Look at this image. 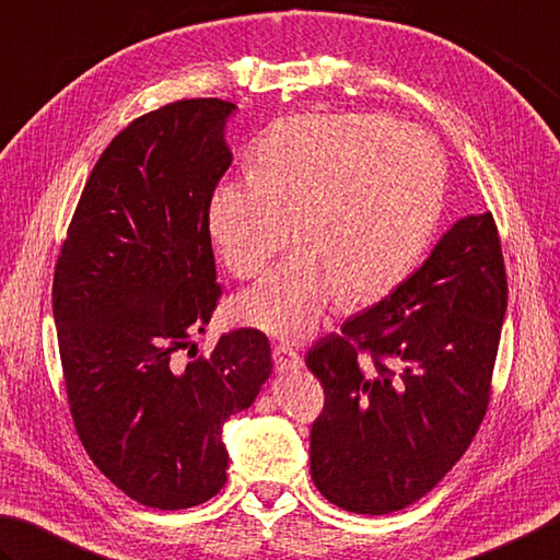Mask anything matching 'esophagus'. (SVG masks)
I'll use <instances>...</instances> for the list:
<instances>
[{"instance_id": "1", "label": "esophagus", "mask_w": 560, "mask_h": 560, "mask_svg": "<svg viewBox=\"0 0 560 560\" xmlns=\"http://www.w3.org/2000/svg\"><path fill=\"white\" fill-rule=\"evenodd\" d=\"M272 363H276L278 373H292L302 368V355L290 343H278L272 346Z\"/></svg>"}]
</instances>
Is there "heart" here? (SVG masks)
I'll return each mask as SVG.
<instances>
[{
	"instance_id": "heart-1",
	"label": "heart",
	"mask_w": 560,
	"mask_h": 560,
	"mask_svg": "<svg viewBox=\"0 0 560 560\" xmlns=\"http://www.w3.org/2000/svg\"><path fill=\"white\" fill-rule=\"evenodd\" d=\"M444 155L427 131L383 114H298L253 149V173L214 185L212 244L231 276L256 278L298 234L307 244L234 304L238 322L307 339L348 292L402 280L434 234Z\"/></svg>"
}]
</instances>
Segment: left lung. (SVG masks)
I'll return each mask as SVG.
<instances>
[{
  "instance_id": "left-lung-1",
  "label": "left lung",
  "mask_w": 560,
  "mask_h": 560,
  "mask_svg": "<svg viewBox=\"0 0 560 560\" xmlns=\"http://www.w3.org/2000/svg\"><path fill=\"white\" fill-rule=\"evenodd\" d=\"M504 312L508 272L485 212L456 221L385 300L316 341V490L355 514L405 510L434 490L488 411Z\"/></svg>"
}]
</instances>
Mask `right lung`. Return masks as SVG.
I'll use <instances>...</instances> for the list:
<instances>
[{
  "label": "right lung",
  "mask_w": 560,
  "mask_h": 560,
  "mask_svg": "<svg viewBox=\"0 0 560 560\" xmlns=\"http://www.w3.org/2000/svg\"><path fill=\"white\" fill-rule=\"evenodd\" d=\"M234 109L180 100L116 133L84 183L52 276L72 424L94 466L155 510L195 508L224 488L221 427L272 371L258 329L175 361L221 298L207 205L231 165L224 124Z\"/></svg>",
  "instance_id": "right-lung-1"
}]
</instances>
